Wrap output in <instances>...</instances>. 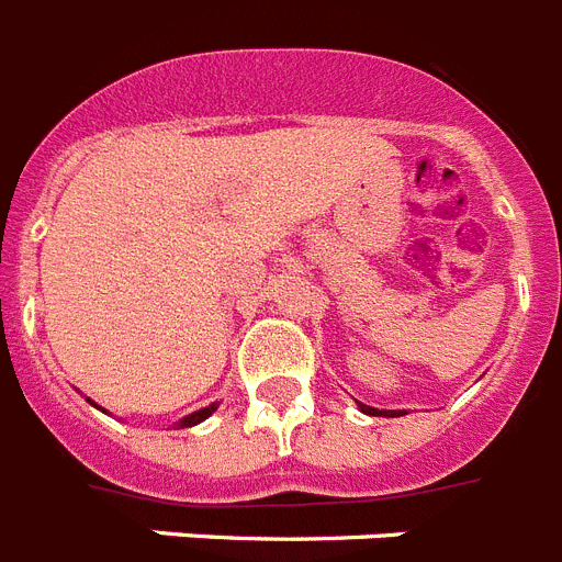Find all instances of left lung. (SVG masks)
<instances>
[{"label": "left lung", "instance_id": "obj_1", "mask_svg": "<svg viewBox=\"0 0 562 562\" xmlns=\"http://www.w3.org/2000/svg\"><path fill=\"white\" fill-rule=\"evenodd\" d=\"M356 404H359V409H362L364 416H387V418L404 416V409H375V407H370V404H362V402H356Z\"/></svg>", "mask_w": 562, "mask_h": 562}]
</instances>
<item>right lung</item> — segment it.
<instances>
[{
  "label": "right lung",
  "instance_id": "1",
  "mask_svg": "<svg viewBox=\"0 0 562 562\" xmlns=\"http://www.w3.org/2000/svg\"><path fill=\"white\" fill-rule=\"evenodd\" d=\"M87 402H90V398H87ZM90 404H92V407H99V404H95V402H90ZM217 407H221V402L209 404V407H200V409H194V413H189V416H183V418H180V422H178V427H194V424L206 422V418L212 416V413H214V409H217ZM99 409H101V413H106L104 407H99Z\"/></svg>",
  "mask_w": 562,
  "mask_h": 562
}]
</instances>
